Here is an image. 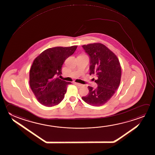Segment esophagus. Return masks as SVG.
<instances>
[{
  "label": "esophagus",
  "instance_id": "obj_1",
  "mask_svg": "<svg viewBox=\"0 0 155 155\" xmlns=\"http://www.w3.org/2000/svg\"><path fill=\"white\" fill-rule=\"evenodd\" d=\"M74 84H76V86H78V87H81L82 86V84H79V83H77V82H74Z\"/></svg>",
  "mask_w": 155,
  "mask_h": 155
}]
</instances>
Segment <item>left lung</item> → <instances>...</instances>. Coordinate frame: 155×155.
I'll return each instance as SVG.
<instances>
[{
    "mask_svg": "<svg viewBox=\"0 0 155 155\" xmlns=\"http://www.w3.org/2000/svg\"><path fill=\"white\" fill-rule=\"evenodd\" d=\"M90 58V75H96V88L88 86L87 95L82 99L88 104L99 107L107 103L117 90L121 81V65L117 57L105 45L99 43L83 45Z\"/></svg>",
    "mask_w": 155,
    "mask_h": 155,
    "instance_id": "8db88e82",
    "label": "left lung"
}]
</instances>
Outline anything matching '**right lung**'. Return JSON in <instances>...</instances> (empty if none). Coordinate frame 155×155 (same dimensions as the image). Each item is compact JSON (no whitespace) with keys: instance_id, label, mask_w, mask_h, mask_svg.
Listing matches in <instances>:
<instances>
[{"instance_id":"add662e5","label":"right lung","mask_w":155,"mask_h":155,"mask_svg":"<svg viewBox=\"0 0 155 155\" xmlns=\"http://www.w3.org/2000/svg\"><path fill=\"white\" fill-rule=\"evenodd\" d=\"M77 46L50 48L34 59L29 73V84L40 104L51 107L64 98L68 84L62 80V67L65 60L76 50Z\"/></svg>"}]
</instances>
